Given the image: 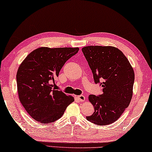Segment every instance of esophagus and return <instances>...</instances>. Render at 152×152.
Segmentation results:
<instances>
[{"instance_id": "1", "label": "esophagus", "mask_w": 152, "mask_h": 152, "mask_svg": "<svg viewBox=\"0 0 152 152\" xmlns=\"http://www.w3.org/2000/svg\"><path fill=\"white\" fill-rule=\"evenodd\" d=\"M77 98L79 100H80V102H84L85 99H86V97H84V95H78L77 96Z\"/></svg>"}]
</instances>
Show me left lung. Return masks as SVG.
I'll return each mask as SVG.
<instances>
[{
	"label": "left lung",
	"mask_w": 152,
	"mask_h": 152,
	"mask_svg": "<svg viewBox=\"0 0 152 152\" xmlns=\"http://www.w3.org/2000/svg\"><path fill=\"white\" fill-rule=\"evenodd\" d=\"M82 52L95 83L102 87L101 95H89L94 113L86 116V119L97 125L113 123L121 116L132 99L134 70L124 54L115 47L91 45L83 48Z\"/></svg>",
	"instance_id": "left-lung-1"
}]
</instances>
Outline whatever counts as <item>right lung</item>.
Wrapping results in <instances>:
<instances>
[{"label":"right lung","mask_w":152,"mask_h":152,"mask_svg":"<svg viewBox=\"0 0 152 152\" xmlns=\"http://www.w3.org/2000/svg\"><path fill=\"white\" fill-rule=\"evenodd\" d=\"M78 51V48L41 47L29 54L20 65L16 74L18 97L36 121H56L74 101L72 97L53 88V83L66 61Z\"/></svg>","instance_id":"1"}]
</instances>
